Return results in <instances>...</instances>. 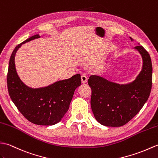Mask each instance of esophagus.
I'll return each instance as SVG.
<instances>
[{
	"label": "esophagus",
	"mask_w": 158,
	"mask_h": 158,
	"mask_svg": "<svg viewBox=\"0 0 158 158\" xmlns=\"http://www.w3.org/2000/svg\"><path fill=\"white\" fill-rule=\"evenodd\" d=\"M87 80H88V78H87V76L86 75H82L81 76V81L83 84L86 83Z\"/></svg>",
	"instance_id": "esophagus-1"
}]
</instances>
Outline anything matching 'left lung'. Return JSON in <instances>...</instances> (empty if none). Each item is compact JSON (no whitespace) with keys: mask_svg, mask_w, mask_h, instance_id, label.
Returning <instances> with one entry per match:
<instances>
[{"mask_svg":"<svg viewBox=\"0 0 158 158\" xmlns=\"http://www.w3.org/2000/svg\"><path fill=\"white\" fill-rule=\"evenodd\" d=\"M134 48L141 55L143 65L132 82L120 85L99 75L89 77L88 83L92 90L91 109L97 122L106 127H119L128 123L149 97L152 86V60L148 52L141 45Z\"/></svg>","mask_w":158,"mask_h":158,"instance_id":"8db88e82","label":"left lung"}]
</instances>
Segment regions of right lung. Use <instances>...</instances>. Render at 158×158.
I'll use <instances>...</instances> for the list:
<instances>
[{
  "label": "right lung",
  "instance_id": "1",
  "mask_svg": "<svg viewBox=\"0 0 158 158\" xmlns=\"http://www.w3.org/2000/svg\"><path fill=\"white\" fill-rule=\"evenodd\" d=\"M40 37L34 35L13 50L9 64L7 87L13 103L27 120L37 125L51 126L60 122L68 111L75 90L81 85V78L78 73L36 89L27 86L21 80L15 68L16 52L22 44Z\"/></svg>",
  "mask_w": 158,
  "mask_h": 158
}]
</instances>
